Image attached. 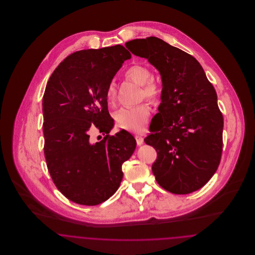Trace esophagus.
<instances>
[{
  "label": "esophagus",
  "instance_id": "esophagus-1",
  "mask_svg": "<svg viewBox=\"0 0 255 255\" xmlns=\"http://www.w3.org/2000/svg\"><path fill=\"white\" fill-rule=\"evenodd\" d=\"M135 140H136V143L137 145H141L143 143V137L141 135H135Z\"/></svg>",
  "mask_w": 255,
  "mask_h": 255
}]
</instances>
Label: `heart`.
I'll list each match as a JSON object with an SVG mask.
<instances>
[{
    "label": "heart",
    "mask_w": 255,
    "mask_h": 255,
    "mask_svg": "<svg viewBox=\"0 0 255 255\" xmlns=\"http://www.w3.org/2000/svg\"><path fill=\"white\" fill-rule=\"evenodd\" d=\"M125 76L133 81L134 83L141 86V95L151 101L158 100L160 96V88L153 78L151 70L141 64H135L128 68L125 72ZM106 100L113 105L116 102L117 90L114 82H110L106 93ZM150 115V108L146 104H140L132 107H123L115 114V121L118 126L122 129L129 131H139L148 120Z\"/></svg>",
    "instance_id": "1"
}]
</instances>
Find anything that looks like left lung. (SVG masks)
Segmentation results:
<instances>
[{
	"label": "left lung",
	"instance_id": "left-lung-1",
	"mask_svg": "<svg viewBox=\"0 0 255 255\" xmlns=\"http://www.w3.org/2000/svg\"><path fill=\"white\" fill-rule=\"evenodd\" d=\"M125 46L161 77L158 119L144 138L158 154L152 165L156 181L171 193H192L212 178L221 160L224 120L216 91L192 55L159 38L134 39Z\"/></svg>",
	"mask_w": 255,
	"mask_h": 255
}]
</instances>
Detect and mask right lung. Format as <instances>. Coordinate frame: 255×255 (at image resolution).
<instances>
[{"instance_id":"1","label":"right lung","mask_w":255,"mask_h":255,"mask_svg":"<svg viewBox=\"0 0 255 255\" xmlns=\"http://www.w3.org/2000/svg\"><path fill=\"white\" fill-rule=\"evenodd\" d=\"M131 53L117 45L73 52L50 75L43 97L44 153L50 177L73 203L97 206L116 193L123 178L122 163L136 141L114 127L105 93ZM106 134L96 144L89 131Z\"/></svg>"}]
</instances>
